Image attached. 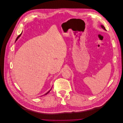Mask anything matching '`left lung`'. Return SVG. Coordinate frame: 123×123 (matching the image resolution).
Listing matches in <instances>:
<instances>
[{
	"instance_id": "1",
	"label": "left lung",
	"mask_w": 123,
	"mask_h": 123,
	"mask_svg": "<svg viewBox=\"0 0 123 123\" xmlns=\"http://www.w3.org/2000/svg\"><path fill=\"white\" fill-rule=\"evenodd\" d=\"M101 27H102V28H103V29H104V30H106V29H105V27H104V26H102V25H101Z\"/></svg>"
}]
</instances>
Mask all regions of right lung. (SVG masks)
Returning a JSON list of instances; mask_svg holds the SVG:
<instances>
[{"mask_svg": "<svg viewBox=\"0 0 123 123\" xmlns=\"http://www.w3.org/2000/svg\"><path fill=\"white\" fill-rule=\"evenodd\" d=\"M21 35V34H20V35H19V36H18V37H17V38H16V40H17L18 39V38H19V37L20 36V35ZM51 89H52V88H51ZM51 89H50V90H49V91H48V92H47V93H45V94L44 95H46V94H47L48 93H49V92H50V91L51 90Z\"/></svg>", "mask_w": 123, "mask_h": 123, "instance_id": "obj_1", "label": "right lung"}]
</instances>
